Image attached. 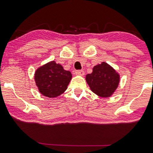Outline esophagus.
I'll use <instances>...</instances> for the list:
<instances>
[{
    "mask_svg": "<svg viewBox=\"0 0 153 153\" xmlns=\"http://www.w3.org/2000/svg\"><path fill=\"white\" fill-rule=\"evenodd\" d=\"M84 71L83 70H76L75 71V74L76 75H78V76H83L84 75Z\"/></svg>",
    "mask_w": 153,
    "mask_h": 153,
    "instance_id": "esophagus-1",
    "label": "esophagus"
}]
</instances>
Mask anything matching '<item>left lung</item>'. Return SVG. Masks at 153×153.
<instances>
[{"instance_id": "1", "label": "left lung", "mask_w": 153, "mask_h": 153, "mask_svg": "<svg viewBox=\"0 0 153 153\" xmlns=\"http://www.w3.org/2000/svg\"><path fill=\"white\" fill-rule=\"evenodd\" d=\"M90 90L97 96L107 98L113 95L120 83V74L107 63L94 66L93 72L86 76Z\"/></svg>"}]
</instances>
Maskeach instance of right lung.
Segmentation results:
<instances>
[{
  "mask_svg": "<svg viewBox=\"0 0 153 153\" xmlns=\"http://www.w3.org/2000/svg\"><path fill=\"white\" fill-rule=\"evenodd\" d=\"M72 74L55 61L48 62L36 69L34 80L39 92L44 97L54 98L67 89Z\"/></svg>",
  "mask_w": 153,
  "mask_h": 153,
  "instance_id": "obj_1",
  "label": "right lung"
}]
</instances>
